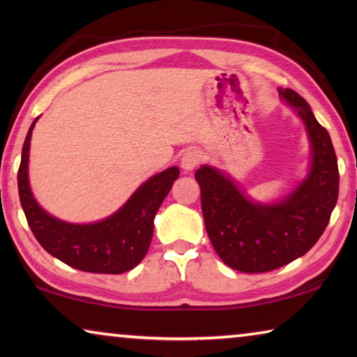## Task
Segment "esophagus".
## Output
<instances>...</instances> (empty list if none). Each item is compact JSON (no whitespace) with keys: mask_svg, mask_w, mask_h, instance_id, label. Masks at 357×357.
I'll list each match as a JSON object with an SVG mask.
<instances>
[{"mask_svg":"<svg viewBox=\"0 0 357 357\" xmlns=\"http://www.w3.org/2000/svg\"><path fill=\"white\" fill-rule=\"evenodd\" d=\"M202 162V155L197 149H187L181 157V167L184 172H192L193 168H197L198 164Z\"/></svg>","mask_w":357,"mask_h":357,"instance_id":"esophagus-1","label":"esophagus"}]
</instances>
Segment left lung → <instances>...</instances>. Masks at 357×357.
<instances>
[{
	"instance_id": "8db88e82",
	"label": "left lung",
	"mask_w": 357,
	"mask_h": 357,
	"mask_svg": "<svg viewBox=\"0 0 357 357\" xmlns=\"http://www.w3.org/2000/svg\"><path fill=\"white\" fill-rule=\"evenodd\" d=\"M279 96L302 119L310 142L309 170L291 192L273 203L255 202L219 168L202 165L195 172L211 244L223 263L247 274L268 273L305 255L328 227L338 197L328 130L298 93L279 88Z\"/></svg>"
}]
</instances>
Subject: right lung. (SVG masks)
<instances>
[{"label":"right lung","mask_w":357,"mask_h":357,"mask_svg":"<svg viewBox=\"0 0 357 357\" xmlns=\"http://www.w3.org/2000/svg\"><path fill=\"white\" fill-rule=\"evenodd\" d=\"M39 116L33 121L22 149L19 195L23 213L39 244L70 268L94 274H123L134 269L149 249L154 217L168 195L179 168L170 167L151 176L116 213L93 223H70L39 206L28 178L29 144Z\"/></svg>","instance_id":"1"}]
</instances>
